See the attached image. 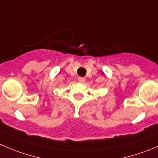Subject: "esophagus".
Masks as SVG:
<instances>
[{
	"instance_id": "esophagus-1",
	"label": "esophagus",
	"mask_w": 158,
	"mask_h": 158,
	"mask_svg": "<svg viewBox=\"0 0 158 158\" xmlns=\"http://www.w3.org/2000/svg\"><path fill=\"white\" fill-rule=\"evenodd\" d=\"M78 81H79V82H80V83H83L85 81V79L83 77H79L78 78Z\"/></svg>"
}]
</instances>
